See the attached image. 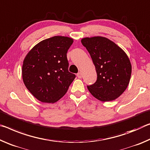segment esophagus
<instances>
[{
	"label": "esophagus",
	"mask_w": 150,
	"mask_h": 150,
	"mask_svg": "<svg viewBox=\"0 0 150 150\" xmlns=\"http://www.w3.org/2000/svg\"><path fill=\"white\" fill-rule=\"evenodd\" d=\"M77 76H78V78H81L82 77V74L81 73V72H78L77 74Z\"/></svg>",
	"instance_id": "1"
}]
</instances>
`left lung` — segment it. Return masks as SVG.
Returning a JSON list of instances; mask_svg holds the SVG:
<instances>
[{"instance_id":"1","label":"left lung","mask_w":150,"mask_h":150,"mask_svg":"<svg viewBox=\"0 0 150 150\" xmlns=\"http://www.w3.org/2000/svg\"><path fill=\"white\" fill-rule=\"evenodd\" d=\"M82 45L90 53L97 73V80L87 88L102 102L114 100L129 84L132 65L126 52L114 42L102 36L84 38Z\"/></svg>"}]
</instances>
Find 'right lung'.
<instances>
[{
  "label": "right lung",
  "instance_id": "1",
  "mask_svg": "<svg viewBox=\"0 0 150 150\" xmlns=\"http://www.w3.org/2000/svg\"><path fill=\"white\" fill-rule=\"evenodd\" d=\"M73 39L56 36L41 41L31 49L23 61V79L39 101L54 103L64 95L76 78L68 71V50Z\"/></svg>",
  "mask_w": 150,
  "mask_h": 150
}]
</instances>
